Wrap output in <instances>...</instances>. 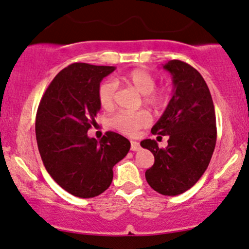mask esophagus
<instances>
[{
    "instance_id": "1",
    "label": "esophagus",
    "mask_w": 249,
    "mask_h": 249,
    "mask_svg": "<svg viewBox=\"0 0 249 249\" xmlns=\"http://www.w3.org/2000/svg\"><path fill=\"white\" fill-rule=\"evenodd\" d=\"M130 149H132L133 152H136V150H139L140 149V143H139V142L132 140V141H130Z\"/></svg>"
}]
</instances>
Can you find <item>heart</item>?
<instances>
[{
	"mask_svg": "<svg viewBox=\"0 0 249 249\" xmlns=\"http://www.w3.org/2000/svg\"><path fill=\"white\" fill-rule=\"evenodd\" d=\"M116 82L124 83L133 88L139 94L143 95L142 101L150 108H161L167 101V95L163 90H156L155 76L146 69H134V71L117 77ZM97 100L103 109L108 110L114 107L115 102V85L109 80L103 81L97 89ZM150 117L146 111L127 113L120 111L109 119V125L125 135H134L141 128L149 124Z\"/></svg>",
	"mask_w": 249,
	"mask_h": 249,
	"instance_id": "b5f03b06",
	"label": "heart"
}]
</instances>
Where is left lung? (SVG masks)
<instances>
[{
    "mask_svg": "<svg viewBox=\"0 0 249 249\" xmlns=\"http://www.w3.org/2000/svg\"><path fill=\"white\" fill-rule=\"evenodd\" d=\"M163 68L172 74L174 89L152 133L168 135V146L159 148L152 139L141 141V146L155 159L146 170L148 185L174 196L192 188L207 169L216 143V119L211 91L196 69L178 60Z\"/></svg>",
    "mask_w": 249,
    "mask_h": 249,
    "instance_id": "obj_1",
    "label": "left lung"
}]
</instances>
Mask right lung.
<instances>
[{
	"label": "right lung",
	"mask_w": 249,
	"mask_h": 249,
	"mask_svg": "<svg viewBox=\"0 0 249 249\" xmlns=\"http://www.w3.org/2000/svg\"><path fill=\"white\" fill-rule=\"evenodd\" d=\"M115 67L72 63L61 71L42 96L35 132L44 167L58 186L82 199L103 193L113 167L130 149L124 136L107 132L97 141L87 135L101 106L100 82Z\"/></svg>",
	"instance_id": "1"
}]
</instances>
